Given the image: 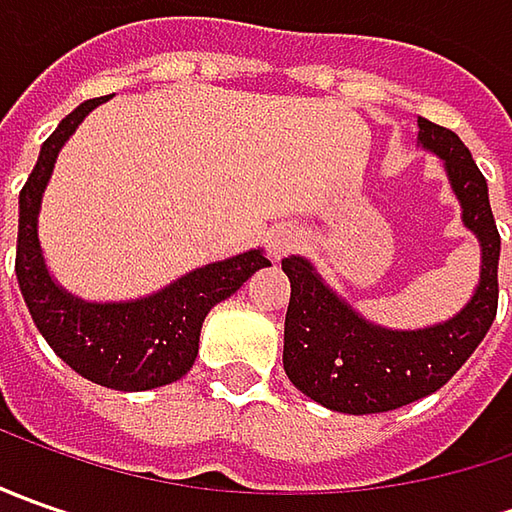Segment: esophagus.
Masks as SVG:
<instances>
[{
  "label": "esophagus",
  "mask_w": 512,
  "mask_h": 512,
  "mask_svg": "<svg viewBox=\"0 0 512 512\" xmlns=\"http://www.w3.org/2000/svg\"><path fill=\"white\" fill-rule=\"evenodd\" d=\"M296 245H299V233H296V230H290V227L276 230V233L270 236V242H267V247H270V256H273V259H285L287 253H290V250H293Z\"/></svg>",
  "instance_id": "obj_1"
}]
</instances>
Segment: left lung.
Returning <instances> with one entry per match:
<instances>
[{
	"mask_svg": "<svg viewBox=\"0 0 512 512\" xmlns=\"http://www.w3.org/2000/svg\"><path fill=\"white\" fill-rule=\"evenodd\" d=\"M419 148L442 159L462 205V225L482 247L479 285L467 305L439 325L396 330L364 319L322 279L305 256H287L285 373L307 399L327 410L387 413L436 393L482 344L499 307V250L482 170L453 130L419 116Z\"/></svg>",
	"mask_w": 512,
	"mask_h": 512,
	"instance_id": "left-lung-1",
	"label": "left lung"
}]
</instances>
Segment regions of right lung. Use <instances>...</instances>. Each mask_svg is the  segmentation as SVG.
<instances>
[{
	"label": "right lung",
	"mask_w": 512,
	"mask_h": 512,
	"mask_svg": "<svg viewBox=\"0 0 512 512\" xmlns=\"http://www.w3.org/2000/svg\"><path fill=\"white\" fill-rule=\"evenodd\" d=\"M102 102H108V96L82 102L39 150L36 168L19 193L16 279L39 333L62 362L88 382L139 393L182 379L196 362L199 333L210 307L225 302L270 262L262 250H247L196 267L162 290L128 302H88L59 285L50 276L39 245L42 196L59 150Z\"/></svg>",
	"instance_id": "obj_1"
}]
</instances>
